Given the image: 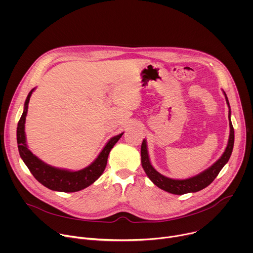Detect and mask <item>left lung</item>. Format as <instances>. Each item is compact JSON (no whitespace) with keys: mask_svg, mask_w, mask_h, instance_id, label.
<instances>
[{"mask_svg":"<svg viewBox=\"0 0 253 253\" xmlns=\"http://www.w3.org/2000/svg\"><path fill=\"white\" fill-rule=\"evenodd\" d=\"M223 93L225 95L226 103L229 107V102H228L227 96H226L225 92H223ZM230 115H231V112H230V107H229L228 117H229L230 134H229L227 147H226L224 153L211 167H209L202 173H200L194 177L188 178V179L175 180V179L167 178V177L163 176L162 174H160L159 172H157L150 163L146 141L143 140L142 145H141V163H142V167H143L144 171H145V173L147 174V176L149 177L151 181L159 188H161L169 193L177 194V195H182V194L190 193V192H197L199 190L204 189L209 184H211L213 180L216 178V176L219 174V172L223 168V166L228 162L230 155L232 153V149H233V145H234V129H233L232 123L230 121Z\"/></svg>","mask_w":253,"mask_h":253,"instance_id":"1","label":"left lung"}]
</instances>
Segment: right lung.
I'll return each instance as SVG.
<instances>
[{"label":"right lung","instance_id":"1","mask_svg":"<svg viewBox=\"0 0 253 253\" xmlns=\"http://www.w3.org/2000/svg\"><path fill=\"white\" fill-rule=\"evenodd\" d=\"M32 89L25 101L24 112L19 120L17 127V142L21 158L27 165L33 176L43 184L45 187L60 192H76L82 190L92 183L102 175L107 165L108 155H109L113 146L121 138L123 133L114 136L106 144L96 160L88 167L79 171H69L52 167L37 156H35L27 147L26 136H25V121L28 111V104L30 97L33 93Z\"/></svg>","mask_w":253,"mask_h":253}]
</instances>
